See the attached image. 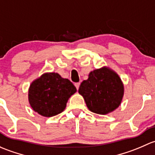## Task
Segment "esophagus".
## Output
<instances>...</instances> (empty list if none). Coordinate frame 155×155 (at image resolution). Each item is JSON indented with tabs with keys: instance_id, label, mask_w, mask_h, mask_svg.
<instances>
[{
	"instance_id": "34e87169",
	"label": "esophagus",
	"mask_w": 155,
	"mask_h": 155,
	"mask_svg": "<svg viewBox=\"0 0 155 155\" xmlns=\"http://www.w3.org/2000/svg\"><path fill=\"white\" fill-rule=\"evenodd\" d=\"M80 85H81V83H80V82H78V83H75V84H74V86H75L76 88H77V89H79Z\"/></svg>"
}]
</instances>
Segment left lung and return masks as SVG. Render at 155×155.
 Wrapping results in <instances>:
<instances>
[{
  "mask_svg": "<svg viewBox=\"0 0 155 155\" xmlns=\"http://www.w3.org/2000/svg\"><path fill=\"white\" fill-rule=\"evenodd\" d=\"M78 92L84 97L87 107L98 114H107L120 105L124 87L118 74L103 67L91 71L81 84Z\"/></svg>",
  "mask_w": 155,
  "mask_h": 155,
  "instance_id": "left-lung-1",
  "label": "left lung"
}]
</instances>
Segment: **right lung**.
<instances>
[{
  "mask_svg": "<svg viewBox=\"0 0 155 155\" xmlns=\"http://www.w3.org/2000/svg\"><path fill=\"white\" fill-rule=\"evenodd\" d=\"M76 92L69 80L57 73H45L30 84L28 98L35 112L51 117L64 110L68 98Z\"/></svg>",
  "mask_w": 155,
  "mask_h": 155,
  "instance_id": "obj_1",
  "label": "right lung"
}]
</instances>
